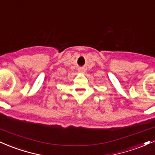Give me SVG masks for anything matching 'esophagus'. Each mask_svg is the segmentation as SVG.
Instances as JSON below:
<instances>
[{
	"label": "esophagus",
	"instance_id": "1",
	"mask_svg": "<svg viewBox=\"0 0 155 155\" xmlns=\"http://www.w3.org/2000/svg\"><path fill=\"white\" fill-rule=\"evenodd\" d=\"M84 70H83V69H79V72H80V73H83V72H84Z\"/></svg>",
	"mask_w": 155,
	"mask_h": 155
}]
</instances>
